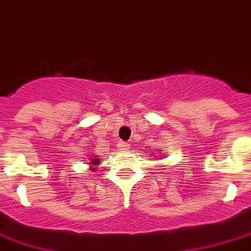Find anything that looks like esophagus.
<instances>
[{"label":"esophagus","instance_id":"1","mask_svg":"<svg viewBox=\"0 0 251 251\" xmlns=\"http://www.w3.org/2000/svg\"><path fill=\"white\" fill-rule=\"evenodd\" d=\"M128 147H129V144H128V143H126V141H119V144H118L119 151L128 150Z\"/></svg>","mask_w":251,"mask_h":251}]
</instances>
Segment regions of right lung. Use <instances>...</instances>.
<instances>
[{"instance_id": "right-lung-1", "label": "right lung", "mask_w": 251, "mask_h": 251, "mask_svg": "<svg viewBox=\"0 0 251 251\" xmlns=\"http://www.w3.org/2000/svg\"><path fill=\"white\" fill-rule=\"evenodd\" d=\"M91 164H92V167L90 169H91L92 172H95V169H98V165H99V163H100V160L99 159H91Z\"/></svg>"}]
</instances>
